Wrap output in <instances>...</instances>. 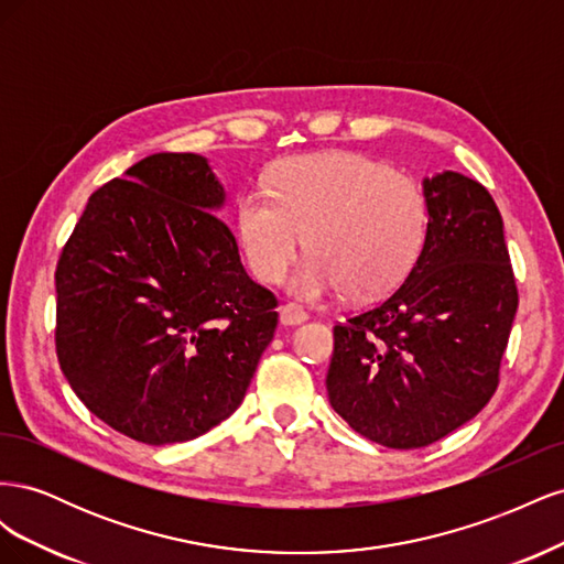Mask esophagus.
I'll use <instances>...</instances> for the list:
<instances>
[{"mask_svg":"<svg viewBox=\"0 0 564 564\" xmlns=\"http://www.w3.org/2000/svg\"><path fill=\"white\" fill-rule=\"evenodd\" d=\"M305 319H308V313H305L296 303H284L280 308V322L284 324V327H296V324H301Z\"/></svg>","mask_w":564,"mask_h":564,"instance_id":"1","label":"esophagus"}]
</instances>
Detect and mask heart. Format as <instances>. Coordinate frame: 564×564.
<instances>
[{"label": "heart", "mask_w": 564, "mask_h": 564, "mask_svg": "<svg viewBox=\"0 0 564 564\" xmlns=\"http://www.w3.org/2000/svg\"><path fill=\"white\" fill-rule=\"evenodd\" d=\"M268 185L270 195L247 193L237 204V228L265 282L282 280L308 235L313 259L292 280L301 299L383 296L414 268L429 235L421 185L360 152L282 160Z\"/></svg>", "instance_id": "heart-1"}]
</instances>
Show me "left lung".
I'll use <instances>...</instances> for the list:
<instances>
[{"label":"left lung","instance_id":"obj_1","mask_svg":"<svg viewBox=\"0 0 564 564\" xmlns=\"http://www.w3.org/2000/svg\"><path fill=\"white\" fill-rule=\"evenodd\" d=\"M429 235L404 282L334 327L327 392L355 433L390 449L429 447L470 421L499 386L518 311L503 218L487 187L423 178Z\"/></svg>","mask_w":564,"mask_h":564}]
</instances>
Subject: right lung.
<instances>
[{"instance_id": "add662e5", "label": "right lung", "mask_w": 564, "mask_h": 564, "mask_svg": "<svg viewBox=\"0 0 564 564\" xmlns=\"http://www.w3.org/2000/svg\"><path fill=\"white\" fill-rule=\"evenodd\" d=\"M224 204L207 158L158 152L98 187L61 253V371L91 414L145 445L226 421L278 327Z\"/></svg>"}]
</instances>
